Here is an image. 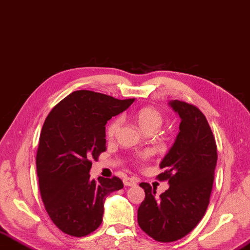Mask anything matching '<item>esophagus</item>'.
I'll list each match as a JSON object with an SVG mask.
<instances>
[{"label": "esophagus", "mask_w": 250, "mask_h": 250, "mask_svg": "<svg viewBox=\"0 0 250 250\" xmlns=\"http://www.w3.org/2000/svg\"><path fill=\"white\" fill-rule=\"evenodd\" d=\"M123 182H124V185H125L126 187H131V186H135V185H136L137 180L134 179V178L126 177V178H124V179H123Z\"/></svg>", "instance_id": "esophagus-1"}]
</instances>
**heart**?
I'll return each mask as SVG.
<instances>
[{
    "label": "heart",
    "instance_id": "heart-1",
    "mask_svg": "<svg viewBox=\"0 0 250 250\" xmlns=\"http://www.w3.org/2000/svg\"><path fill=\"white\" fill-rule=\"evenodd\" d=\"M134 120L139 125L140 128L146 132L150 130H156L163 124L162 113L153 106H144V108L137 110L134 113ZM120 124V119H114L110 122L108 127H106L108 138H113L119 129ZM146 155V154H144L142 157H145Z\"/></svg>",
    "mask_w": 250,
    "mask_h": 250
}]
</instances>
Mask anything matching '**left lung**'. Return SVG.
Returning a JSON list of instances; mask_svg holds the SVG:
<instances>
[{"instance_id":"8db88e82","label":"left lung","mask_w":250,"mask_h":250,"mask_svg":"<svg viewBox=\"0 0 250 250\" xmlns=\"http://www.w3.org/2000/svg\"><path fill=\"white\" fill-rule=\"evenodd\" d=\"M181 122L174 145L162 160L157 178L169 188L157 197L156 190L141 182L146 197L138 208V225L157 242L185 237L202 220L209 204L217 164V146L210 126L195 105L171 100Z\"/></svg>"}]
</instances>
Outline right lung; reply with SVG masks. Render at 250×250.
<instances>
[{
    "instance_id": "obj_1",
    "label": "right lung",
    "mask_w": 250,
    "mask_h": 250,
    "mask_svg": "<svg viewBox=\"0 0 250 250\" xmlns=\"http://www.w3.org/2000/svg\"><path fill=\"white\" fill-rule=\"evenodd\" d=\"M91 90H76L54 106L44 122L37 153L45 209L59 230L86 236L103 222L104 203L123 189L120 178L90 179L91 161L105 151V124L134 103Z\"/></svg>"
}]
</instances>
